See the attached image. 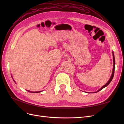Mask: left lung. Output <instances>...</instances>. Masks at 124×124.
Here are the masks:
<instances>
[{"instance_id": "1", "label": "left lung", "mask_w": 124, "mask_h": 124, "mask_svg": "<svg viewBox=\"0 0 124 124\" xmlns=\"http://www.w3.org/2000/svg\"><path fill=\"white\" fill-rule=\"evenodd\" d=\"M113 72H112V75H111V78H110L109 79V80H108V81L107 82V83L105 84L104 85H103L102 87H101V88H100L98 91L97 92H93L94 93H97V92H99L100 91H101V89H103V88H104V87H106V86H107L108 84H109L110 83V82H111V81L112 80V79H113V77H114V69H115V58H114V53H113Z\"/></svg>"}]
</instances>
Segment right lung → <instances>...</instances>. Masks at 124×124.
I'll list each match as a JSON object with an SVG mask.
<instances>
[{
	"instance_id": "1",
	"label": "right lung",
	"mask_w": 124,
	"mask_h": 124,
	"mask_svg": "<svg viewBox=\"0 0 124 124\" xmlns=\"http://www.w3.org/2000/svg\"><path fill=\"white\" fill-rule=\"evenodd\" d=\"M14 81V80H13ZM15 82V81H14ZM28 92H31V93H40V92H41V91H39V92H31V91H27Z\"/></svg>"
}]
</instances>
